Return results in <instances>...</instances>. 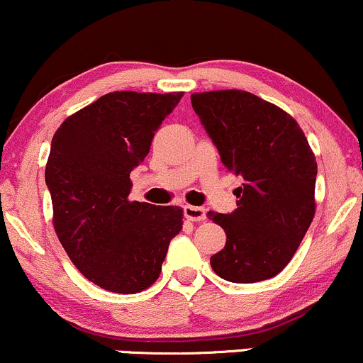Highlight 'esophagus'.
I'll list each match as a JSON object with an SVG mask.
<instances>
[{"label":"esophagus","instance_id":"obj_1","mask_svg":"<svg viewBox=\"0 0 363 363\" xmlns=\"http://www.w3.org/2000/svg\"><path fill=\"white\" fill-rule=\"evenodd\" d=\"M183 212H185V217L191 222H202L207 217V212L202 207H194V205H185L183 207Z\"/></svg>","mask_w":363,"mask_h":363}]
</instances>
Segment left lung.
Instances as JSON below:
<instances>
[{
    "label": "left lung",
    "mask_w": 363,
    "mask_h": 363,
    "mask_svg": "<svg viewBox=\"0 0 363 363\" xmlns=\"http://www.w3.org/2000/svg\"><path fill=\"white\" fill-rule=\"evenodd\" d=\"M191 106L223 167L244 178L234 212L207 213L227 235L212 269L240 284L274 277L315 217L318 167L305 133L281 107L245 91L195 92Z\"/></svg>",
    "instance_id": "left-lung-1"
}]
</instances>
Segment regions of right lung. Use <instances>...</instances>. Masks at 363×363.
Returning <instances> with one entry per match:
<instances>
[{"mask_svg":"<svg viewBox=\"0 0 363 363\" xmlns=\"http://www.w3.org/2000/svg\"><path fill=\"white\" fill-rule=\"evenodd\" d=\"M182 97L109 92L69 116L53 134L45 168L53 229L74 266L102 289L134 294L150 288L169 240L182 230L180 207L129 200V174Z\"/></svg>","mask_w":363,"mask_h":363,"instance_id":"obj_1","label":"right lung"}]
</instances>
